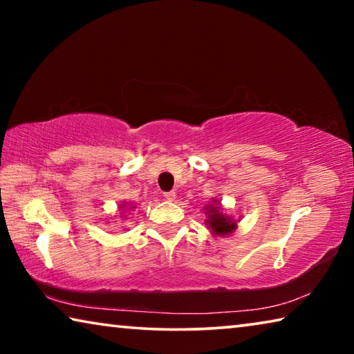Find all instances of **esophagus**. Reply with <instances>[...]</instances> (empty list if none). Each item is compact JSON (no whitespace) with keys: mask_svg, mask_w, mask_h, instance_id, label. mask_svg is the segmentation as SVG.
<instances>
[{"mask_svg":"<svg viewBox=\"0 0 354 354\" xmlns=\"http://www.w3.org/2000/svg\"><path fill=\"white\" fill-rule=\"evenodd\" d=\"M164 196H165V200L167 201H175V198H176V194L175 192H167V194H164Z\"/></svg>","mask_w":354,"mask_h":354,"instance_id":"1","label":"esophagus"}]
</instances>
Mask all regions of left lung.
Returning a JSON list of instances; mask_svg holds the SVG:
<instances>
[{"label": "left lung", "mask_w": 354, "mask_h": 354, "mask_svg": "<svg viewBox=\"0 0 354 354\" xmlns=\"http://www.w3.org/2000/svg\"><path fill=\"white\" fill-rule=\"evenodd\" d=\"M205 211H206L205 223L207 225V230H211L214 236L226 237L236 231L239 220H234L232 218V215H227L225 212L220 200L212 198L211 205L205 206Z\"/></svg>", "instance_id": "8db88e82"}]
</instances>
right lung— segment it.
<instances>
[{
	"label": "right lung",
	"mask_w": 354,
	"mask_h": 354,
	"mask_svg": "<svg viewBox=\"0 0 354 354\" xmlns=\"http://www.w3.org/2000/svg\"><path fill=\"white\" fill-rule=\"evenodd\" d=\"M131 209H136V206L133 205V203H122V206L118 207V211H123V212H127V211H131Z\"/></svg>",
	"instance_id": "right-lung-1"
}]
</instances>
